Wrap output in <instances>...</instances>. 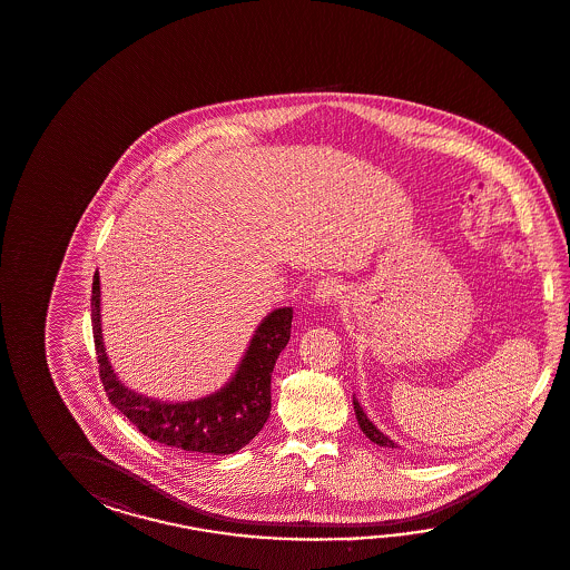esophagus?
I'll return each instance as SVG.
<instances>
[{
  "label": "esophagus",
  "mask_w": 570,
  "mask_h": 570,
  "mask_svg": "<svg viewBox=\"0 0 570 570\" xmlns=\"http://www.w3.org/2000/svg\"><path fill=\"white\" fill-rule=\"evenodd\" d=\"M341 295H343V285L336 278H322L314 289V297L322 305L336 304Z\"/></svg>",
  "instance_id": "34e87169"
}]
</instances>
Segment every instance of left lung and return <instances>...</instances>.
<instances>
[{
	"instance_id": "obj_1",
	"label": "left lung",
	"mask_w": 570,
	"mask_h": 570,
	"mask_svg": "<svg viewBox=\"0 0 570 570\" xmlns=\"http://www.w3.org/2000/svg\"><path fill=\"white\" fill-rule=\"evenodd\" d=\"M353 406H355V414H357L358 426H361V431L365 433V438L371 439L373 443H377L380 448H392V450L397 448L392 439L385 438L384 433H380V429L371 423L370 419H367V414L358 406L357 400H353Z\"/></svg>"
}]
</instances>
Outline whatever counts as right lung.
<instances>
[{
  "label": "right lung",
  "instance_id": "obj_1",
  "mask_svg": "<svg viewBox=\"0 0 570 570\" xmlns=\"http://www.w3.org/2000/svg\"><path fill=\"white\" fill-rule=\"evenodd\" d=\"M92 332L98 371L108 400L146 438L188 453L227 455L248 445L271 414V375L278 353L292 336V307L268 314L252 336L250 346L232 382L212 396L166 404L135 394L110 370L100 334V281H92Z\"/></svg>",
  "mask_w": 570,
  "mask_h": 570
}]
</instances>
